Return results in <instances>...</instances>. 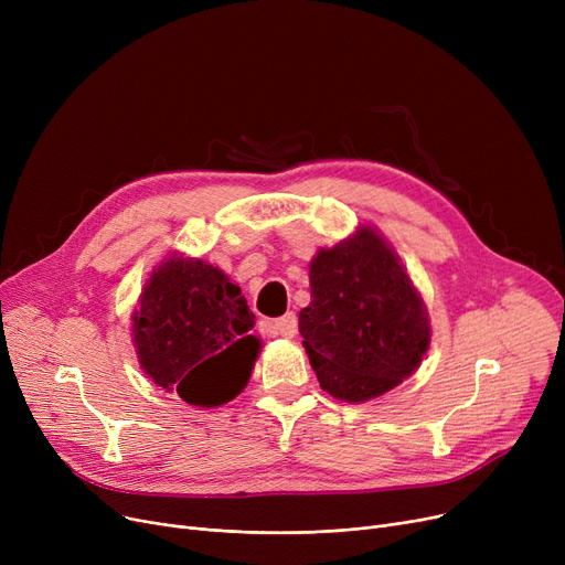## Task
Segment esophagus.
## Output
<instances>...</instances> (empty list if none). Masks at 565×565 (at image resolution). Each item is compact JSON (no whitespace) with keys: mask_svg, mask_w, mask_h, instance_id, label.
Returning a JSON list of instances; mask_svg holds the SVG:
<instances>
[{"mask_svg":"<svg viewBox=\"0 0 565 565\" xmlns=\"http://www.w3.org/2000/svg\"><path fill=\"white\" fill-rule=\"evenodd\" d=\"M265 328L270 330L273 334L284 337V339H292L295 334H298V316H295V313H286V316L277 318V320L265 322Z\"/></svg>","mask_w":565,"mask_h":565,"instance_id":"34e87169","label":"esophagus"}]
</instances>
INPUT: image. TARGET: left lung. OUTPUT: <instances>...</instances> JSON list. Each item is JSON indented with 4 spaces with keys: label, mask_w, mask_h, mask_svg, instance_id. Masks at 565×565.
Returning a JSON list of instances; mask_svg holds the SVG:
<instances>
[{
    "label": "left lung",
    "mask_w": 565,
    "mask_h": 565,
    "mask_svg": "<svg viewBox=\"0 0 565 565\" xmlns=\"http://www.w3.org/2000/svg\"><path fill=\"white\" fill-rule=\"evenodd\" d=\"M300 334L324 392L360 403L394 390L428 350V313L398 256L360 228L309 265Z\"/></svg>",
    "instance_id": "left-lung-1"
}]
</instances>
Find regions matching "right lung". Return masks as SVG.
I'll return each instance as SVG.
<instances>
[{
	"instance_id": "obj_1",
	"label": "right lung",
	"mask_w": 565,
	"mask_h": 565,
	"mask_svg": "<svg viewBox=\"0 0 565 565\" xmlns=\"http://www.w3.org/2000/svg\"><path fill=\"white\" fill-rule=\"evenodd\" d=\"M137 358L158 387L217 407L245 390L258 339L241 288L201 258L171 256L148 279L132 316Z\"/></svg>"
}]
</instances>
